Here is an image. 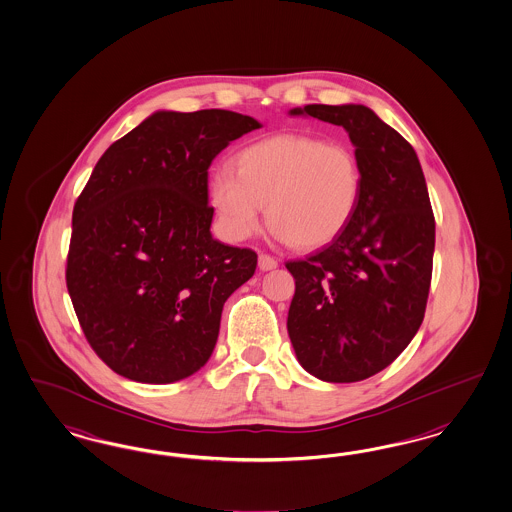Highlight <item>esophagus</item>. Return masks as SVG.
Instances as JSON below:
<instances>
[{"label":"esophagus","mask_w":512,"mask_h":512,"mask_svg":"<svg viewBox=\"0 0 512 512\" xmlns=\"http://www.w3.org/2000/svg\"><path fill=\"white\" fill-rule=\"evenodd\" d=\"M259 268H261L263 272L274 270V268H278V261H276L274 257L266 255V253H261V255H259Z\"/></svg>","instance_id":"obj_1"}]
</instances>
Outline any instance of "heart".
Listing matches in <instances>:
<instances>
[{"label":"heart","mask_w":512,"mask_h":512,"mask_svg":"<svg viewBox=\"0 0 512 512\" xmlns=\"http://www.w3.org/2000/svg\"><path fill=\"white\" fill-rule=\"evenodd\" d=\"M362 195L357 155L343 144L308 135H276L240 150L234 171L210 174L208 197L217 227L231 242L248 240L263 225L302 249L332 244L349 227Z\"/></svg>","instance_id":"1"}]
</instances>
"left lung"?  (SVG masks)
<instances>
[{"label":"left lung","mask_w":512,"mask_h":512,"mask_svg":"<svg viewBox=\"0 0 512 512\" xmlns=\"http://www.w3.org/2000/svg\"><path fill=\"white\" fill-rule=\"evenodd\" d=\"M291 116L341 125L362 195L349 227L304 261L287 330L300 366L326 383L385 370L419 332L432 281L435 221L417 152L364 105H306Z\"/></svg>","instance_id":"obj_1"}]
</instances>
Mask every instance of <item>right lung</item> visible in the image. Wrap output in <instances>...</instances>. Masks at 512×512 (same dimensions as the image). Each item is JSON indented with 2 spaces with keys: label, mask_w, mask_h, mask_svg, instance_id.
<instances>
[{
  "label": "right lung",
  "mask_w": 512,
  "mask_h": 512,
  "mask_svg": "<svg viewBox=\"0 0 512 512\" xmlns=\"http://www.w3.org/2000/svg\"><path fill=\"white\" fill-rule=\"evenodd\" d=\"M259 127L233 110H157L97 161L73 210L65 278L86 340L118 375L165 385L212 357L223 304L257 253L210 233L208 169Z\"/></svg>",
  "instance_id": "obj_1"
}]
</instances>
